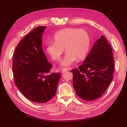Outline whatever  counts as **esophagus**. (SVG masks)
I'll return each mask as SVG.
<instances>
[{"label":"esophagus","instance_id":"1","mask_svg":"<svg viewBox=\"0 0 127 127\" xmlns=\"http://www.w3.org/2000/svg\"><path fill=\"white\" fill-rule=\"evenodd\" d=\"M67 69H63L62 70H61V73H63H63H64V72H66V71H67Z\"/></svg>","mask_w":127,"mask_h":127}]
</instances>
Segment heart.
Wrapping results in <instances>:
<instances>
[{
    "mask_svg": "<svg viewBox=\"0 0 127 127\" xmlns=\"http://www.w3.org/2000/svg\"><path fill=\"white\" fill-rule=\"evenodd\" d=\"M53 40L47 44V51L53 60L59 61L64 52H67L61 63V66L68 68L76 60L84 59L89 50L91 39L85 30L78 28H65L56 32Z\"/></svg>",
    "mask_w": 127,
    "mask_h": 127,
    "instance_id": "obj_1",
    "label": "heart"
}]
</instances>
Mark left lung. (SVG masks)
Instances as JSON below:
<instances>
[{
	"mask_svg": "<svg viewBox=\"0 0 127 127\" xmlns=\"http://www.w3.org/2000/svg\"><path fill=\"white\" fill-rule=\"evenodd\" d=\"M114 67L112 49L106 38L101 35L84 63L71 70L77 95L85 101L101 97L113 79Z\"/></svg>",
	"mask_w": 127,
	"mask_h": 127,
	"instance_id": "8db88e82",
	"label": "left lung"
}]
</instances>
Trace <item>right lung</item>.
<instances>
[{
	"label": "right lung",
	"mask_w": 127,
	"mask_h": 127,
	"mask_svg": "<svg viewBox=\"0 0 127 127\" xmlns=\"http://www.w3.org/2000/svg\"><path fill=\"white\" fill-rule=\"evenodd\" d=\"M46 26H38L18 44L13 54L15 83L27 98L45 103L55 95L60 73L48 75L52 65L48 62L42 48V37Z\"/></svg>",
	"instance_id": "add662e5"
}]
</instances>
